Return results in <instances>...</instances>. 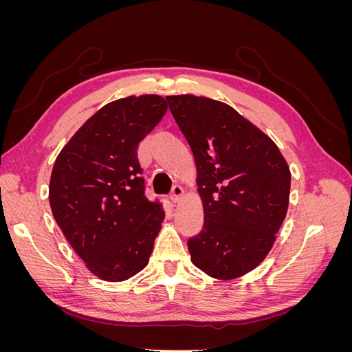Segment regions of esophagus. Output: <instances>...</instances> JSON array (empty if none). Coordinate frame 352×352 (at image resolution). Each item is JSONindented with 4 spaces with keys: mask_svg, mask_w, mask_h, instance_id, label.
<instances>
[{
    "mask_svg": "<svg viewBox=\"0 0 352 352\" xmlns=\"http://www.w3.org/2000/svg\"><path fill=\"white\" fill-rule=\"evenodd\" d=\"M182 195H184V188L180 185H175L172 188V192H170V199L173 202H177L180 198H182Z\"/></svg>",
    "mask_w": 352,
    "mask_h": 352,
    "instance_id": "esophagus-1",
    "label": "esophagus"
}]
</instances>
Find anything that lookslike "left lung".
<instances>
[{"label": "left lung", "instance_id": "8db88e82", "mask_svg": "<svg viewBox=\"0 0 352 352\" xmlns=\"http://www.w3.org/2000/svg\"><path fill=\"white\" fill-rule=\"evenodd\" d=\"M192 150L204 225L188 239L190 260L216 279L251 272L269 254L289 204L291 172L279 148L230 105L166 97Z\"/></svg>", "mask_w": 352, "mask_h": 352}]
</instances>
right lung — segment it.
Wrapping results in <instances>:
<instances>
[{
    "label": "right lung",
    "mask_w": 352,
    "mask_h": 352,
    "mask_svg": "<svg viewBox=\"0 0 352 352\" xmlns=\"http://www.w3.org/2000/svg\"><path fill=\"white\" fill-rule=\"evenodd\" d=\"M166 111L160 95L109 102L73 135L52 168V216L102 280L129 279L150 260L164 210L145 195L136 148Z\"/></svg>",
    "instance_id": "right-lung-1"
}]
</instances>
